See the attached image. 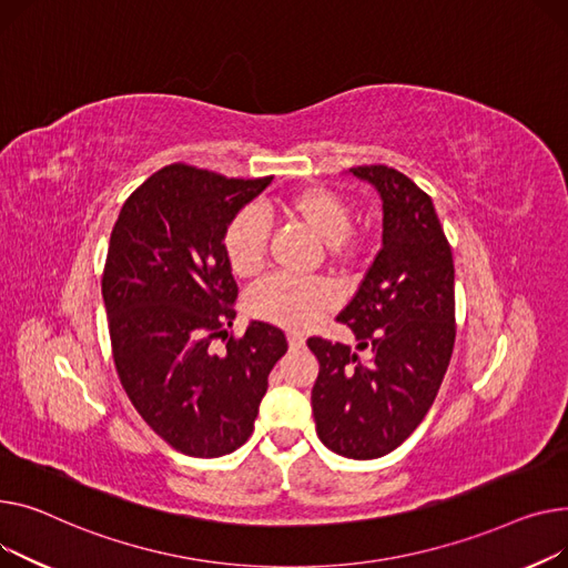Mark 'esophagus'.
Here are the masks:
<instances>
[{
	"label": "esophagus",
	"mask_w": 568,
	"mask_h": 568,
	"mask_svg": "<svg viewBox=\"0 0 568 568\" xmlns=\"http://www.w3.org/2000/svg\"><path fill=\"white\" fill-rule=\"evenodd\" d=\"M288 348H291V351L305 348V337H300V335H288Z\"/></svg>",
	"instance_id": "obj_1"
}]
</instances>
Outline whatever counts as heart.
<instances>
[{
    "mask_svg": "<svg viewBox=\"0 0 568 568\" xmlns=\"http://www.w3.org/2000/svg\"><path fill=\"white\" fill-rule=\"evenodd\" d=\"M282 213L307 229L318 239L335 265L351 263L355 247L351 245L353 215L344 199L327 187H305L288 196ZM271 229L254 211L233 217L222 236L224 258L236 277H250L261 271L268 250ZM332 291L318 282H293L286 277H268L254 284L247 293L245 310L252 318L268 321L288 329H307L325 312H329Z\"/></svg>",
    "mask_w": 568,
    "mask_h": 568,
    "instance_id": "b5f03b06",
    "label": "heart"
}]
</instances>
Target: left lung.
<instances>
[{
  "mask_svg": "<svg viewBox=\"0 0 568 568\" xmlns=\"http://www.w3.org/2000/svg\"><path fill=\"white\" fill-rule=\"evenodd\" d=\"M351 174L381 194L383 247L337 316L355 351L321 337L307 346L321 364L312 389L321 443L369 460L402 445L436 402L456 337L454 258L430 196L408 176L385 164Z\"/></svg>",
  "mask_w": 568,
  "mask_h": 568,
  "instance_id": "1",
  "label": "left lung"
}]
</instances>
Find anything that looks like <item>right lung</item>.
<instances>
[{
  "label": "right lung",
  "instance_id": "add662e5",
  "mask_svg": "<svg viewBox=\"0 0 568 568\" xmlns=\"http://www.w3.org/2000/svg\"><path fill=\"white\" fill-rule=\"evenodd\" d=\"M271 181L170 164L128 196L112 229L103 303L116 374L144 422L187 456L217 458L247 443L288 348L284 332L261 321L229 337L239 284L222 236Z\"/></svg>",
  "mask_w": 568,
  "mask_h": 568
}]
</instances>
